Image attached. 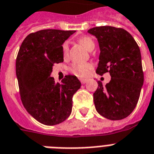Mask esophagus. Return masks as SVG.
<instances>
[{"instance_id": "obj_1", "label": "esophagus", "mask_w": 154, "mask_h": 154, "mask_svg": "<svg viewBox=\"0 0 154 154\" xmlns=\"http://www.w3.org/2000/svg\"><path fill=\"white\" fill-rule=\"evenodd\" d=\"M81 84L85 85V83L87 82V80H86V79H81Z\"/></svg>"}]
</instances>
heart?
Wrapping results in <instances>:
<instances>
[{"instance_id": "obj_1", "label": "heart", "mask_w": 154, "mask_h": 154, "mask_svg": "<svg viewBox=\"0 0 154 154\" xmlns=\"http://www.w3.org/2000/svg\"><path fill=\"white\" fill-rule=\"evenodd\" d=\"M79 42L83 45L89 51H92L94 49L95 44L91 37L89 36H81L78 39ZM63 52L64 55H66L68 53V49H69V44L68 42H65L63 44ZM92 66L89 63H85V64H73L70 67V69L73 73L77 74L79 77H85L88 73V72L90 71V69H91Z\"/></svg>"}]
</instances>
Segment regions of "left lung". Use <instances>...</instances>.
Returning a JSON list of instances; mask_svg holds the SVG:
<instances>
[{
  "instance_id": "1",
  "label": "left lung",
  "mask_w": 154,
  "mask_h": 154,
  "mask_svg": "<svg viewBox=\"0 0 154 154\" xmlns=\"http://www.w3.org/2000/svg\"><path fill=\"white\" fill-rule=\"evenodd\" d=\"M99 44V62L96 73L109 72L110 82L98 87L94 93L97 112L110 120L123 119L133 112L143 85L140 49L127 31L112 26L89 29Z\"/></svg>"
}]
</instances>
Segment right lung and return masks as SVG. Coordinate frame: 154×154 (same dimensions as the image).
<instances>
[{
  "instance_id": "add662e5",
  "label": "right lung",
  "mask_w": 154,
  "mask_h": 154,
  "mask_svg": "<svg viewBox=\"0 0 154 154\" xmlns=\"http://www.w3.org/2000/svg\"><path fill=\"white\" fill-rule=\"evenodd\" d=\"M75 32L40 30L27 35L20 46L16 76L21 101L43 125H57L69 117L72 97L81 86L76 76H65L61 83L50 77L54 63L63 62V44Z\"/></svg>"
}]
</instances>
